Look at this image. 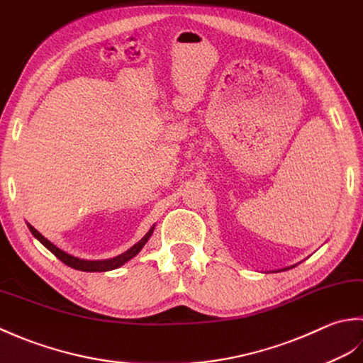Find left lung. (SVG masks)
Returning a JSON list of instances; mask_svg holds the SVG:
<instances>
[{
  "label": "left lung",
  "mask_w": 363,
  "mask_h": 363,
  "mask_svg": "<svg viewBox=\"0 0 363 363\" xmlns=\"http://www.w3.org/2000/svg\"><path fill=\"white\" fill-rule=\"evenodd\" d=\"M290 268H293V266H288V268H284L282 271H286V269H290Z\"/></svg>",
  "instance_id": "left-lung-1"
}]
</instances>
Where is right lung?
<instances>
[{
  "label": "right lung",
  "mask_w": 363,
  "mask_h": 363,
  "mask_svg": "<svg viewBox=\"0 0 363 363\" xmlns=\"http://www.w3.org/2000/svg\"><path fill=\"white\" fill-rule=\"evenodd\" d=\"M155 225H157V224H153L150 227V230L147 232L136 244H133V246L128 250H125L123 254L117 255V257L106 258V260H84V258H79V257H75L72 254H67L65 250L59 249L57 246H55L53 242L48 241L42 233L37 232L31 224H28V228H29V232L34 235V238L39 240L43 244V246H45L50 250L51 254H55L59 258V260H61L62 263H65L67 266H70V268L78 269V271H84V272H106V271H113V269L121 268V266H123L125 263L130 262L131 258H135L140 252V250H143V247L145 246L147 241L150 240V236L153 235V230H155Z\"/></svg>",
  "instance_id": "right-lung-1"
}]
</instances>
